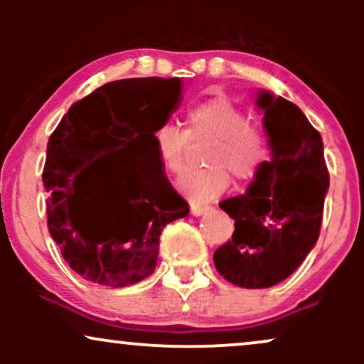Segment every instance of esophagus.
<instances>
[{"label": "esophagus", "mask_w": 364, "mask_h": 364, "mask_svg": "<svg viewBox=\"0 0 364 364\" xmlns=\"http://www.w3.org/2000/svg\"><path fill=\"white\" fill-rule=\"evenodd\" d=\"M190 210H191V215L200 217V215L205 214V212L210 210V205H198V203H191Z\"/></svg>", "instance_id": "obj_1"}]
</instances>
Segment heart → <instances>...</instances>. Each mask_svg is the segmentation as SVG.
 <instances>
[{"instance_id":"obj_1","label":"heart","mask_w":364,"mask_h":364,"mask_svg":"<svg viewBox=\"0 0 364 364\" xmlns=\"http://www.w3.org/2000/svg\"><path fill=\"white\" fill-rule=\"evenodd\" d=\"M191 135L215 136L207 154L208 168L190 169L178 179L183 195L196 202H208L229 186L228 167L236 178L250 179L258 173L269 156L263 133L248 121L246 112L225 97L208 99L188 109ZM159 159L171 173L185 166L190 135L174 123H164L154 133Z\"/></svg>"}]
</instances>
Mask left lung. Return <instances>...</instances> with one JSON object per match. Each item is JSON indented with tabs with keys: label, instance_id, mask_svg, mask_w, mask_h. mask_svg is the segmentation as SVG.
Masks as SVG:
<instances>
[{
	"label": "left lung",
	"instance_id": "obj_1",
	"mask_svg": "<svg viewBox=\"0 0 364 364\" xmlns=\"http://www.w3.org/2000/svg\"><path fill=\"white\" fill-rule=\"evenodd\" d=\"M255 104L270 161L245 195L219 203L235 219V232L214 253L217 272L246 289L272 287L301 265L318 240L328 191L323 141L303 111L269 90L258 92Z\"/></svg>",
	"mask_w": 364,
	"mask_h": 364
}]
</instances>
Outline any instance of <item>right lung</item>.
Listing matches in <instances>:
<instances>
[{
    "label": "right lung",
    "mask_w": 364,
    "mask_h": 364,
    "mask_svg": "<svg viewBox=\"0 0 364 364\" xmlns=\"http://www.w3.org/2000/svg\"><path fill=\"white\" fill-rule=\"evenodd\" d=\"M181 95L179 78L109 82L75 102L49 139L48 228L85 281L107 287L144 281L156 270L162 229L190 212L154 144ZM90 201L110 203L95 225L82 217Z\"/></svg>",
    "instance_id": "obj_1"
}]
</instances>
